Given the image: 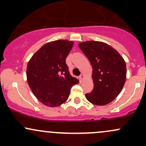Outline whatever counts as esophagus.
I'll return each instance as SVG.
<instances>
[{
	"mask_svg": "<svg viewBox=\"0 0 146 146\" xmlns=\"http://www.w3.org/2000/svg\"><path fill=\"white\" fill-rule=\"evenodd\" d=\"M79 78H80V80H81V81H82V80H84V75H80Z\"/></svg>",
	"mask_w": 146,
	"mask_h": 146,
	"instance_id": "obj_1",
	"label": "esophagus"
}]
</instances>
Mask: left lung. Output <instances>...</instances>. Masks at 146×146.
Instances as JSON below:
<instances>
[{
	"instance_id": "left-lung-1",
	"label": "left lung",
	"mask_w": 146,
	"mask_h": 146,
	"mask_svg": "<svg viewBox=\"0 0 146 146\" xmlns=\"http://www.w3.org/2000/svg\"><path fill=\"white\" fill-rule=\"evenodd\" d=\"M79 47L93 68L94 87L85 94L90 103L108 104L120 93L126 79V66L123 58L110 45L98 41L80 43Z\"/></svg>"
}]
</instances>
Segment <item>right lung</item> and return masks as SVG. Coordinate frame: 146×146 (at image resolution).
<instances>
[{"label":"right lung","mask_w":146,"mask_h":146,"mask_svg":"<svg viewBox=\"0 0 146 146\" xmlns=\"http://www.w3.org/2000/svg\"><path fill=\"white\" fill-rule=\"evenodd\" d=\"M73 42L59 40L46 43L28 62V84L43 104L56 107L67 100L70 90L78 83L68 71L66 58Z\"/></svg>","instance_id":"right-lung-1"}]
</instances>
